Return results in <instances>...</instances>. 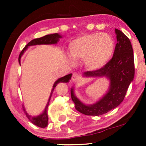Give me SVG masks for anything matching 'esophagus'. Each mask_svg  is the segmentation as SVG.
I'll return each mask as SVG.
<instances>
[{
    "instance_id": "34e87169",
    "label": "esophagus",
    "mask_w": 146,
    "mask_h": 146,
    "mask_svg": "<svg viewBox=\"0 0 146 146\" xmlns=\"http://www.w3.org/2000/svg\"><path fill=\"white\" fill-rule=\"evenodd\" d=\"M80 79V76L78 74V73H73V75H72V78H71V80L73 82H76L78 81V80Z\"/></svg>"
}]
</instances>
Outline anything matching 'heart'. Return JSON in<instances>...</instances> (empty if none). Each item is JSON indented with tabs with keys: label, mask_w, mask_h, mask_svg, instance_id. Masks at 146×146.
Instances as JSON below:
<instances>
[{
	"label": "heart",
	"mask_w": 146,
	"mask_h": 146,
	"mask_svg": "<svg viewBox=\"0 0 146 146\" xmlns=\"http://www.w3.org/2000/svg\"><path fill=\"white\" fill-rule=\"evenodd\" d=\"M114 49V39L107 33L85 34L69 44L70 56L76 61L84 60L85 67L90 70L104 67L112 57ZM72 59L69 57L68 60L74 64Z\"/></svg>",
	"instance_id": "obj_1"
}]
</instances>
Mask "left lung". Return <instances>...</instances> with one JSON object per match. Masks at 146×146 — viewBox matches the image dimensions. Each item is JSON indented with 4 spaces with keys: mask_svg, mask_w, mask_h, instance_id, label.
I'll return each mask as SVG.
<instances>
[{
    "mask_svg": "<svg viewBox=\"0 0 146 146\" xmlns=\"http://www.w3.org/2000/svg\"><path fill=\"white\" fill-rule=\"evenodd\" d=\"M117 43L112 58L102 68L84 73L85 77H107L110 79L108 92L98 102L86 105L81 102L70 90L75 108L82 114L99 116L116 108L122 102L135 74L134 58L132 45L129 38L119 29H115Z\"/></svg>",
    "mask_w": 146,
    "mask_h": 146,
    "instance_id": "obj_1",
    "label": "left lung"
}]
</instances>
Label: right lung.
<instances>
[{
	"label": "right lung",
	"instance_id": "right-lung-1",
	"mask_svg": "<svg viewBox=\"0 0 146 146\" xmlns=\"http://www.w3.org/2000/svg\"><path fill=\"white\" fill-rule=\"evenodd\" d=\"M60 38H61V36L58 34L55 33V34H52V35H46L44 36H42V37L40 38H37V39H32V41L29 42L27 45L25 46L24 48L22 50V51L20 52V56H19V58L18 61L19 63L20 64V58H21L22 55L24 54L25 51L28 48V46H34V45H38V44H56L57 42H58ZM71 76L72 74H68L67 76H65L64 77L58 79L55 82H54V85H53V88L51 90V95H50L49 99H48V103L46 104V107L44 111V112L42 113V114L40 115L37 116V117H32V116L29 115L27 112L25 111V110L23 107V110L25 111V114H26L27 117L29 119V120L32 122L33 124L36 125V126H39V127L41 128H45L46 127L47 125H48V114H47V109H48V103H49L50 99L51 98V95H52L53 92H54V88L56 87L57 84H58L59 82H68L69 81L70 78H71Z\"/></svg>",
	"mask_w": 146,
	"mask_h": 146
}]
</instances>
